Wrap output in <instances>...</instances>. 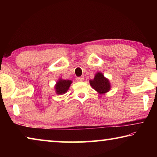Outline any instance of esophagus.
<instances>
[{"instance_id":"1","label":"esophagus","mask_w":157,"mask_h":157,"mask_svg":"<svg viewBox=\"0 0 157 157\" xmlns=\"http://www.w3.org/2000/svg\"><path fill=\"white\" fill-rule=\"evenodd\" d=\"M84 77H78V78H77V81L78 82H82L84 81Z\"/></svg>"}]
</instances>
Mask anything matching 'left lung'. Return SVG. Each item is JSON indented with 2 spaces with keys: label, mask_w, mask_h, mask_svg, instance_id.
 I'll return each mask as SVG.
<instances>
[{
  "label": "left lung",
  "mask_w": 157,
  "mask_h": 157,
  "mask_svg": "<svg viewBox=\"0 0 157 157\" xmlns=\"http://www.w3.org/2000/svg\"><path fill=\"white\" fill-rule=\"evenodd\" d=\"M89 82L92 88L100 94H105L111 89V84L109 79L100 72L95 74L94 79H91Z\"/></svg>",
  "instance_id": "1"
}]
</instances>
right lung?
Segmentation results:
<instances>
[{
	"mask_svg": "<svg viewBox=\"0 0 157 157\" xmlns=\"http://www.w3.org/2000/svg\"><path fill=\"white\" fill-rule=\"evenodd\" d=\"M71 83H72V81L68 80V79H59L58 82L55 84V91H56V94L58 95H62L64 94L65 93L67 92V91L70 87Z\"/></svg>",
	"mask_w": 157,
	"mask_h": 157,
	"instance_id": "1",
	"label": "right lung"
}]
</instances>
